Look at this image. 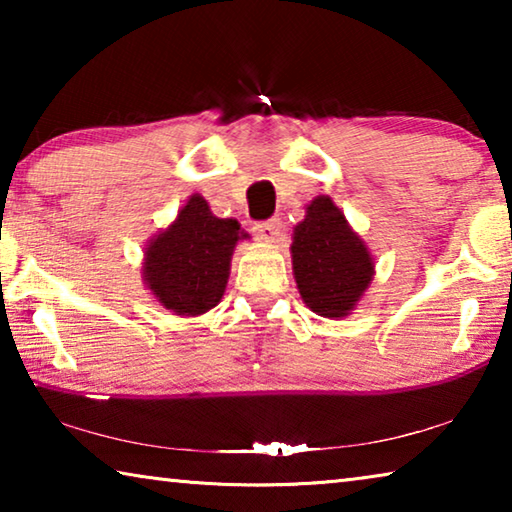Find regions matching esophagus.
<instances>
[{
  "mask_svg": "<svg viewBox=\"0 0 512 512\" xmlns=\"http://www.w3.org/2000/svg\"><path fill=\"white\" fill-rule=\"evenodd\" d=\"M280 228H282L280 219H268L255 225V235L262 241H275L277 235H280Z\"/></svg>",
  "mask_w": 512,
  "mask_h": 512,
  "instance_id": "34e87169",
  "label": "esophagus"
}]
</instances>
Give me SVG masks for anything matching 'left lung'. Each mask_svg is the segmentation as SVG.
Listing matches in <instances>:
<instances>
[{
    "instance_id": "1",
    "label": "left lung",
    "mask_w": 512,
    "mask_h": 512,
    "mask_svg": "<svg viewBox=\"0 0 512 512\" xmlns=\"http://www.w3.org/2000/svg\"><path fill=\"white\" fill-rule=\"evenodd\" d=\"M291 259L302 300L325 318L348 316L375 275L368 246L329 196L314 198L293 228Z\"/></svg>"
}]
</instances>
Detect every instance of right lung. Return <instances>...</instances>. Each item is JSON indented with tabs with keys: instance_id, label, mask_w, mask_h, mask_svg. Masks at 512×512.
Wrapping results in <instances>:
<instances>
[{
	"instance_id": "obj_1",
	"label": "right lung",
	"mask_w": 512,
	"mask_h": 512,
	"mask_svg": "<svg viewBox=\"0 0 512 512\" xmlns=\"http://www.w3.org/2000/svg\"><path fill=\"white\" fill-rule=\"evenodd\" d=\"M248 235L235 219H219L203 196H189L176 221L144 250V284L176 316H201L223 298L230 259Z\"/></svg>"
}]
</instances>
